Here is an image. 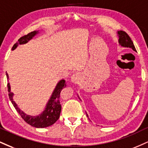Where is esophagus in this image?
Returning a JSON list of instances; mask_svg holds the SVG:
<instances>
[{"instance_id": "esophagus-1", "label": "esophagus", "mask_w": 148, "mask_h": 148, "mask_svg": "<svg viewBox=\"0 0 148 148\" xmlns=\"http://www.w3.org/2000/svg\"><path fill=\"white\" fill-rule=\"evenodd\" d=\"M80 79H81V76L79 73H75L71 76V81L74 83H77L79 81Z\"/></svg>"}]
</instances>
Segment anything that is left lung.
<instances>
[{
    "label": "left lung",
    "mask_w": 148,
    "mask_h": 148,
    "mask_svg": "<svg viewBox=\"0 0 148 148\" xmlns=\"http://www.w3.org/2000/svg\"><path fill=\"white\" fill-rule=\"evenodd\" d=\"M117 34H118V36H119V45L121 46V47H130L131 48V49H132L134 51H136V48L134 47L132 40H131L130 37L128 36L127 33L121 30V31H118ZM78 97H79V96H78ZM79 99H80L79 97ZM87 116H88V114H87Z\"/></svg>",
    "instance_id": "1"
}]
</instances>
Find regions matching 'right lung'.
Segmentation results:
<instances>
[{
	"instance_id": "add662e5",
	"label": "right lung",
	"mask_w": 148,
	"mask_h": 148,
	"mask_svg": "<svg viewBox=\"0 0 148 148\" xmlns=\"http://www.w3.org/2000/svg\"><path fill=\"white\" fill-rule=\"evenodd\" d=\"M38 34V31L32 32L25 36H23L18 39L17 42L14 44L12 50L16 48L18 45H23L25 44L29 41L31 39H32L36 35ZM7 79L9 81V76L8 73H6ZM66 87V83L65 80L62 79L57 83L56 88L52 92L51 97L49 98V101L45 108V110L41 114L38 116H30L27 114L22 111L17 106L16 103L13 99L14 94L11 92V87H10V83H8V89L9 92V98L15 109L16 110L17 112L21 115L23 120L27 123L29 124L30 125L37 128H43L49 127L54 123L55 122L59 119L60 111H61V106L60 103V93L63 88Z\"/></svg>"
}]
</instances>
